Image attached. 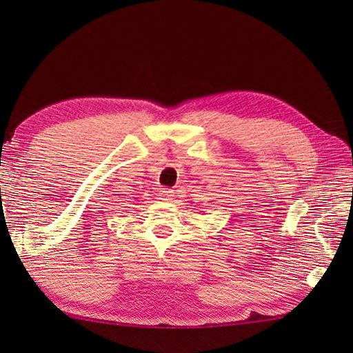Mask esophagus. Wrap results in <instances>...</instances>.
I'll return each mask as SVG.
<instances>
[{
  "mask_svg": "<svg viewBox=\"0 0 353 353\" xmlns=\"http://www.w3.org/2000/svg\"><path fill=\"white\" fill-rule=\"evenodd\" d=\"M171 192H172V191H170V190H167V188H163V190L161 191V197H162L163 200H170V197L172 196Z\"/></svg>",
  "mask_w": 353,
  "mask_h": 353,
  "instance_id": "obj_1",
  "label": "esophagus"
}]
</instances>
